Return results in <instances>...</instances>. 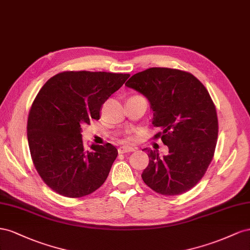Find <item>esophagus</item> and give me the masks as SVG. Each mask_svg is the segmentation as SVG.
<instances>
[{
    "instance_id": "1",
    "label": "esophagus",
    "mask_w": 250,
    "mask_h": 250,
    "mask_svg": "<svg viewBox=\"0 0 250 250\" xmlns=\"http://www.w3.org/2000/svg\"><path fill=\"white\" fill-rule=\"evenodd\" d=\"M135 148L131 146H120L118 147V153L119 154H125V153H129V152H134Z\"/></svg>"
}]
</instances>
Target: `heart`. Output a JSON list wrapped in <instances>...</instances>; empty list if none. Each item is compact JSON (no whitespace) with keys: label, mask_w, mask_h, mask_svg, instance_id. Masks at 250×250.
<instances>
[{"label":"heart","mask_w":250,"mask_h":250,"mask_svg":"<svg viewBox=\"0 0 250 250\" xmlns=\"http://www.w3.org/2000/svg\"><path fill=\"white\" fill-rule=\"evenodd\" d=\"M126 139H127V140H129V141H130V140H131V138H130V137H127V138H126Z\"/></svg>","instance_id":"1"}]
</instances>
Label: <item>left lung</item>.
<instances>
[{"instance_id":"8db88e82","label":"left lung","mask_w":250,"mask_h":250,"mask_svg":"<svg viewBox=\"0 0 250 250\" xmlns=\"http://www.w3.org/2000/svg\"><path fill=\"white\" fill-rule=\"evenodd\" d=\"M126 87L144 94L154 112L152 124L162 132L168 154L147 149L142 180L158 194H184L202 179L213 158L218 138L216 105L204 84L187 71L149 68L134 74Z\"/></svg>"}]
</instances>
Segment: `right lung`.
Here are the masks:
<instances>
[{
    "label": "right lung",
    "instance_id": "add662e5",
    "mask_svg": "<svg viewBox=\"0 0 250 250\" xmlns=\"http://www.w3.org/2000/svg\"><path fill=\"white\" fill-rule=\"evenodd\" d=\"M129 77L63 71L48 80L34 98L28 115V145L35 169L55 192L82 198L108 178L117 148L105 144L84 149L81 125L99 119L103 104Z\"/></svg>",
    "mask_w": 250,
    "mask_h": 250
}]
</instances>
